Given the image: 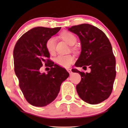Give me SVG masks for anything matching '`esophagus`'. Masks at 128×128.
<instances>
[{
	"mask_svg": "<svg viewBox=\"0 0 128 128\" xmlns=\"http://www.w3.org/2000/svg\"><path fill=\"white\" fill-rule=\"evenodd\" d=\"M66 70L68 71V72L70 74H71L72 73V69H67Z\"/></svg>",
	"mask_w": 128,
	"mask_h": 128,
	"instance_id": "esophagus-1",
	"label": "esophagus"
}]
</instances>
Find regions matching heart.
I'll use <instances>...</instances> for the list:
<instances>
[{"label":"heart","mask_w":128,"mask_h":128,"mask_svg":"<svg viewBox=\"0 0 128 128\" xmlns=\"http://www.w3.org/2000/svg\"><path fill=\"white\" fill-rule=\"evenodd\" d=\"M62 38L68 44L72 46L76 42V38L75 36L69 32H63L61 34ZM46 47L47 51L50 54H53L55 50L56 47V39L54 37H50L49 38L46 43ZM74 62V57L71 55L59 56L56 58V63L64 68L69 67L70 64Z\"/></svg>","instance_id":"heart-1"}]
</instances>
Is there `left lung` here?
I'll list each match as a JSON object with an SVG mask.
<instances>
[{"label": "left lung", "instance_id": "left-lung-1", "mask_svg": "<svg viewBox=\"0 0 128 128\" xmlns=\"http://www.w3.org/2000/svg\"><path fill=\"white\" fill-rule=\"evenodd\" d=\"M68 28L78 35L81 42V54L75 66L84 70L88 66L91 69L89 73L73 69L81 76L76 85L78 94L89 104H98L110 97L116 78V58L112 46L104 32L93 25L84 24Z\"/></svg>", "mask_w": 128, "mask_h": 128}]
</instances>
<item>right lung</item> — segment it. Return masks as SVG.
Here are the masks:
<instances>
[{"label": "right lung", "instance_id": "1", "mask_svg": "<svg viewBox=\"0 0 128 128\" xmlns=\"http://www.w3.org/2000/svg\"><path fill=\"white\" fill-rule=\"evenodd\" d=\"M60 28H34L18 39L14 49V70L19 86L27 101L36 107H44L53 102L62 83L69 76L64 68L47 59L50 54L46 42ZM43 62L51 67L47 74L40 72Z\"/></svg>", "mask_w": 128, "mask_h": 128}]
</instances>
